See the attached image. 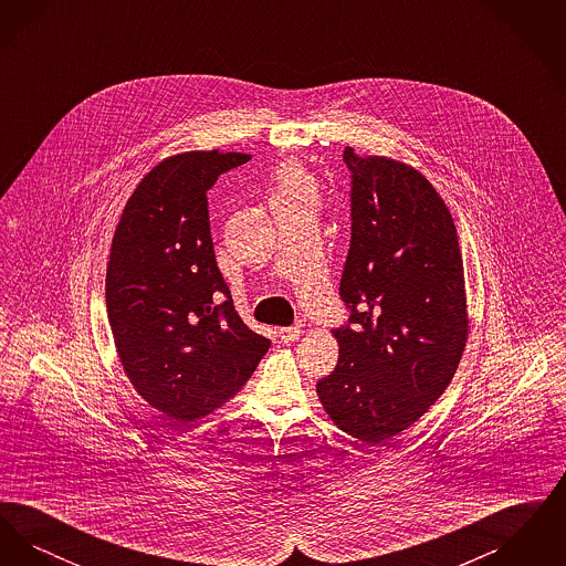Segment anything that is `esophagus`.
I'll return each instance as SVG.
<instances>
[{
  "instance_id": "esophagus-1",
  "label": "esophagus",
  "mask_w": 566,
  "mask_h": 566,
  "mask_svg": "<svg viewBox=\"0 0 566 566\" xmlns=\"http://www.w3.org/2000/svg\"><path fill=\"white\" fill-rule=\"evenodd\" d=\"M277 335L284 344H295L296 339L303 335V331H301V326H286V328H280Z\"/></svg>"
}]
</instances>
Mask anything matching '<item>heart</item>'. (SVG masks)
Wrapping results in <instances>:
<instances>
[{
	"label": "heart",
	"instance_id": "1",
	"mask_svg": "<svg viewBox=\"0 0 566 566\" xmlns=\"http://www.w3.org/2000/svg\"><path fill=\"white\" fill-rule=\"evenodd\" d=\"M275 199H295L312 197L316 199V185L312 176L295 161L284 163L275 176Z\"/></svg>",
	"mask_w": 566,
	"mask_h": 566
}]
</instances>
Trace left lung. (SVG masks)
<instances>
[{"label": "left lung", "mask_w": 566, "mask_h": 566, "mask_svg": "<svg viewBox=\"0 0 566 566\" xmlns=\"http://www.w3.org/2000/svg\"><path fill=\"white\" fill-rule=\"evenodd\" d=\"M344 161L352 242L339 295L352 328L333 333L339 358L316 392L337 429L376 446L424 416L457 374L469 339L464 268L454 218L416 167L352 146Z\"/></svg>", "instance_id": "8db88e82"}]
</instances>
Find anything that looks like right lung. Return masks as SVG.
Wrapping results in <instances>:
<instances>
[{"mask_svg":"<svg viewBox=\"0 0 566 566\" xmlns=\"http://www.w3.org/2000/svg\"><path fill=\"white\" fill-rule=\"evenodd\" d=\"M245 153L189 150L157 163L125 203L109 245L106 305L135 392L167 418L195 422L233 399L271 342L252 333L218 271L208 197Z\"/></svg>","mask_w":566,"mask_h":566,"instance_id":"right-lung-1","label":"right lung"}]
</instances>
